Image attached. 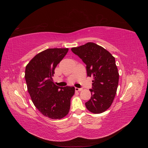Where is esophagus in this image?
<instances>
[{
	"instance_id": "1",
	"label": "esophagus",
	"mask_w": 148,
	"mask_h": 148,
	"mask_svg": "<svg viewBox=\"0 0 148 148\" xmlns=\"http://www.w3.org/2000/svg\"><path fill=\"white\" fill-rule=\"evenodd\" d=\"M82 88H75V91H80L82 90Z\"/></svg>"
}]
</instances>
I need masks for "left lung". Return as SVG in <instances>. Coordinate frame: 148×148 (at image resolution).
I'll list each match as a JSON object with an SVG mask.
<instances>
[{
  "instance_id": "1",
  "label": "left lung",
  "mask_w": 148,
  "mask_h": 148,
  "mask_svg": "<svg viewBox=\"0 0 148 148\" xmlns=\"http://www.w3.org/2000/svg\"><path fill=\"white\" fill-rule=\"evenodd\" d=\"M86 65L88 77H93L92 87L89 89L91 99L85 103L93 114H101L113 102L118 87L119 74L115 57L104 48L93 42L71 48Z\"/></svg>"
}]
</instances>
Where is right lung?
<instances>
[{
  "label": "right lung",
  "instance_id": "add662e5",
  "mask_svg": "<svg viewBox=\"0 0 148 148\" xmlns=\"http://www.w3.org/2000/svg\"><path fill=\"white\" fill-rule=\"evenodd\" d=\"M68 48L47 49L36 55L26 66L25 78L34 105L43 115L60 119L69 114L75 87L57 86L52 77Z\"/></svg>",
  "mask_w": 148,
  "mask_h": 148
}]
</instances>
